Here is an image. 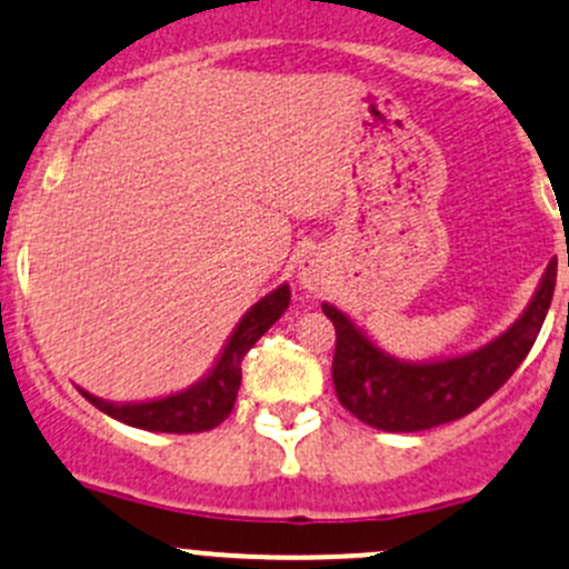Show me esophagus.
Segmentation results:
<instances>
[{
    "mask_svg": "<svg viewBox=\"0 0 569 569\" xmlns=\"http://www.w3.org/2000/svg\"><path fill=\"white\" fill-rule=\"evenodd\" d=\"M298 282L303 290H318L328 282V260L320 251H307V254L298 260Z\"/></svg>",
    "mask_w": 569,
    "mask_h": 569,
    "instance_id": "1",
    "label": "esophagus"
}]
</instances>
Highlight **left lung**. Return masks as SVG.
<instances>
[{
	"label": "left lung",
	"instance_id": "1",
	"mask_svg": "<svg viewBox=\"0 0 569 569\" xmlns=\"http://www.w3.org/2000/svg\"><path fill=\"white\" fill-rule=\"evenodd\" d=\"M553 287L556 260H550L529 307L501 337L471 353L436 361L395 359L342 309L323 303L326 318L337 328L331 378L339 402L356 419L386 432L430 430L477 411L529 356L546 323Z\"/></svg>",
	"mask_w": 569,
	"mask_h": 569
}]
</instances>
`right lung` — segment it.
Returning <instances> with one entry per match:
<instances>
[{
    "instance_id": "add662e5",
    "label": "right lung",
    "mask_w": 569,
    "mask_h": 569,
    "mask_svg": "<svg viewBox=\"0 0 569 569\" xmlns=\"http://www.w3.org/2000/svg\"><path fill=\"white\" fill-rule=\"evenodd\" d=\"M290 307V284H279L277 290L268 292L266 298L254 303L243 315L241 323L227 339L224 350L216 359L204 378H199L194 386L178 391V395L158 397L148 402H109L90 391L79 389L98 411H103L111 419L122 425L139 427V430L153 432H204L213 430L216 425L227 419L236 406L238 389H241V361L243 356L254 348L257 339L268 331L284 309Z\"/></svg>"
}]
</instances>
